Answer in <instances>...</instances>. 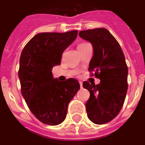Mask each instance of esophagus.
Segmentation results:
<instances>
[{
  "instance_id": "1",
  "label": "esophagus",
  "mask_w": 145,
  "mask_h": 145,
  "mask_svg": "<svg viewBox=\"0 0 145 145\" xmlns=\"http://www.w3.org/2000/svg\"><path fill=\"white\" fill-rule=\"evenodd\" d=\"M80 88H82V82H81V81H80Z\"/></svg>"
}]
</instances>
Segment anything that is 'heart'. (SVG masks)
Segmentation results:
<instances>
[{"mask_svg":"<svg viewBox=\"0 0 145 145\" xmlns=\"http://www.w3.org/2000/svg\"><path fill=\"white\" fill-rule=\"evenodd\" d=\"M83 44H85V43H81V44H80V45H79L78 46H82V45H83Z\"/></svg>","mask_w":145,"mask_h":145,"instance_id":"1","label":"heart"}]
</instances>
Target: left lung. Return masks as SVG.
Listing matches in <instances>:
<instances>
[{"label": "left lung", "mask_w": 145, "mask_h": 145, "mask_svg": "<svg viewBox=\"0 0 145 145\" xmlns=\"http://www.w3.org/2000/svg\"><path fill=\"white\" fill-rule=\"evenodd\" d=\"M79 36L90 42L93 55L88 70L100 80L98 85L84 82L90 97L86 103L88 117L97 125L111 121L123 106L127 91L128 69L119 42L104 28L79 32Z\"/></svg>", "instance_id": "8db88e82"}]
</instances>
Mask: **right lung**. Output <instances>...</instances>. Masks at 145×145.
Returning a JSON list of instances; mask_svg holds the SVG:
<instances>
[{"label":"right lung","mask_w":145,"mask_h":145,"mask_svg":"<svg viewBox=\"0 0 145 145\" xmlns=\"http://www.w3.org/2000/svg\"><path fill=\"white\" fill-rule=\"evenodd\" d=\"M77 33L37 34L22 51L18 72L22 95L34 116L46 125H57L65 120L69 103L80 88L75 79L60 82L52 72L53 67L60 65L63 52Z\"/></svg>","instance_id":"1"}]
</instances>
